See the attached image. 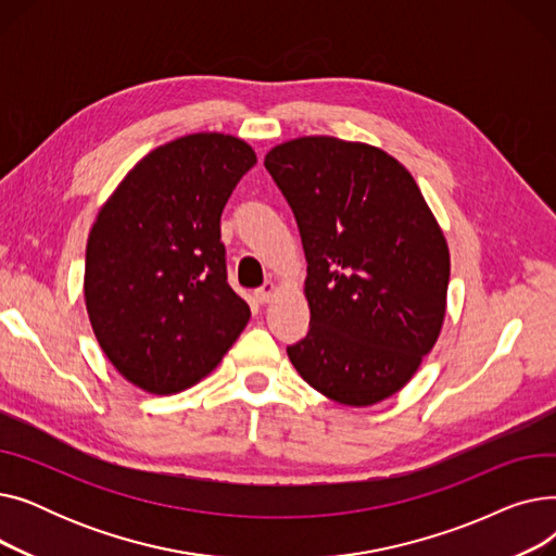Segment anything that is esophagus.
Returning a JSON list of instances; mask_svg holds the SVG:
<instances>
[{
  "mask_svg": "<svg viewBox=\"0 0 556 556\" xmlns=\"http://www.w3.org/2000/svg\"><path fill=\"white\" fill-rule=\"evenodd\" d=\"M275 290H277V286L273 281H266L261 288L254 290V298H256L258 304H268L273 300V295H275Z\"/></svg>",
  "mask_w": 556,
  "mask_h": 556,
  "instance_id": "esophagus-1",
  "label": "esophagus"
}]
</instances>
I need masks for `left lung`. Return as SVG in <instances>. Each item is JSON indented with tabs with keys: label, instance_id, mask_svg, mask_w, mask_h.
I'll return each mask as SVG.
<instances>
[{
	"label": "left lung",
	"instance_id": "8db88e82",
	"mask_svg": "<svg viewBox=\"0 0 556 556\" xmlns=\"http://www.w3.org/2000/svg\"><path fill=\"white\" fill-rule=\"evenodd\" d=\"M308 263V333L286 352L344 405L399 392L440 336L451 261L415 182L374 146L302 137L266 155Z\"/></svg>",
	"mask_w": 556,
	"mask_h": 556
}]
</instances>
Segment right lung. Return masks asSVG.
Returning a JSON list of instances; mask_svg holds the SVG:
<instances>
[{"label":"right lung","instance_id":"1","mask_svg":"<svg viewBox=\"0 0 556 556\" xmlns=\"http://www.w3.org/2000/svg\"><path fill=\"white\" fill-rule=\"evenodd\" d=\"M254 164L237 137L187 135L146 155L99 212L85 304L105 356L132 386L187 390L245 329L250 306L227 281L220 214Z\"/></svg>","mask_w":556,"mask_h":556}]
</instances>
